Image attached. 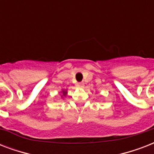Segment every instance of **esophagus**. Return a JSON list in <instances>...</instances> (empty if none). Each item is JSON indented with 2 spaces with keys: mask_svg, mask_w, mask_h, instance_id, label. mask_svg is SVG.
<instances>
[{
  "mask_svg": "<svg viewBox=\"0 0 154 154\" xmlns=\"http://www.w3.org/2000/svg\"><path fill=\"white\" fill-rule=\"evenodd\" d=\"M78 86L84 87V83H83V82H79V83H78Z\"/></svg>",
  "mask_w": 154,
  "mask_h": 154,
  "instance_id": "1",
  "label": "esophagus"
}]
</instances>
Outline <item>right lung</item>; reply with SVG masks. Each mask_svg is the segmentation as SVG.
I'll use <instances>...</instances> for the list:
<instances>
[{
    "instance_id": "obj_1",
    "label": "right lung",
    "mask_w": 154,
    "mask_h": 154,
    "mask_svg": "<svg viewBox=\"0 0 154 154\" xmlns=\"http://www.w3.org/2000/svg\"><path fill=\"white\" fill-rule=\"evenodd\" d=\"M65 94H66V92H63V94H64V95H65Z\"/></svg>"
}]
</instances>
